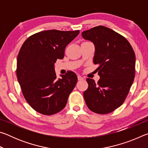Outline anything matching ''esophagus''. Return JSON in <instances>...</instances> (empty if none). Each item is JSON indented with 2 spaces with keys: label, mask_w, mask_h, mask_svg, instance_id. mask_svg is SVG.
I'll list each match as a JSON object with an SVG mask.
<instances>
[{
  "label": "esophagus",
  "mask_w": 148,
  "mask_h": 148,
  "mask_svg": "<svg viewBox=\"0 0 148 148\" xmlns=\"http://www.w3.org/2000/svg\"><path fill=\"white\" fill-rule=\"evenodd\" d=\"M77 79H78V80H82V79H84V77H82L81 76H80V75H78V76H77Z\"/></svg>",
  "instance_id": "1"
}]
</instances>
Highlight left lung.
Listing matches in <instances>:
<instances>
[{
  "instance_id": "obj_1",
  "label": "left lung",
  "mask_w": 148,
  "mask_h": 148,
  "mask_svg": "<svg viewBox=\"0 0 148 148\" xmlns=\"http://www.w3.org/2000/svg\"><path fill=\"white\" fill-rule=\"evenodd\" d=\"M82 36L95 45L93 62L98 64L100 79L87 78L84 92L90 110L99 114L113 112L123 103L133 83L136 57L128 40L104 26L84 31Z\"/></svg>"
}]
</instances>
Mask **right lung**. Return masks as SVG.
Instances as JSON below:
<instances>
[{
  "instance_id": "1",
  "label": "right lung",
  "mask_w": 148,
  "mask_h": 148,
  "mask_svg": "<svg viewBox=\"0 0 148 148\" xmlns=\"http://www.w3.org/2000/svg\"><path fill=\"white\" fill-rule=\"evenodd\" d=\"M79 31L49 30L27 38L17 59V77L23 96L32 108L42 114L58 113L66 106L77 81L70 71L57 78L54 64L63 59L65 47Z\"/></svg>"
}]
</instances>
